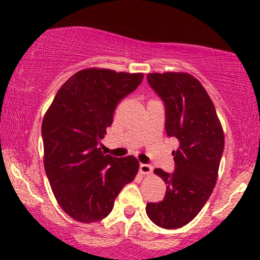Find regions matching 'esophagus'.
Here are the masks:
<instances>
[{
	"mask_svg": "<svg viewBox=\"0 0 260 260\" xmlns=\"http://www.w3.org/2000/svg\"><path fill=\"white\" fill-rule=\"evenodd\" d=\"M140 172L141 174H143V175H149V174L152 173V167L150 165H144V163H142L140 166Z\"/></svg>",
	"mask_w": 260,
	"mask_h": 260,
	"instance_id": "34e87169",
	"label": "esophagus"
}]
</instances>
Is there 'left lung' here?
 Returning a JSON list of instances; mask_svg holds the SVG:
<instances>
[{"label": "left lung", "mask_w": 260, "mask_h": 260, "mask_svg": "<svg viewBox=\"0 0 260 260\" xmlns=\"http://www.w3.org/2000/svg\"><path fill=\"white\" fill-rule=\"evenodd\" d=\"M148 83L165 103L166 131L179 140L173 151L175 169L154 173L166 182V197L148 202L155 225L175 230L190 222L211 197L218 177L225 137L214 104L200 81L189 73H149Z\"/></svg>", "instance_id": "8db88e82"}]
</instances>
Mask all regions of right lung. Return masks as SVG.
<instances>
[{"mask_svg": "<svg viewBox=\"0 0 260 260\" xmlns=\"http://www.w3.org/2000/svg\"><path fill=\"white\" fill-rule=\"evenodd\" d=\"M142 79L143 73L81 70L59 88L45 113L46 175L59 206L76 221L108 216L122 188L136 177V157L104 155L98 144L111 126L117 104Z\"/></svg>", "mask_w": 260, "mask_h": 260, "instance_id": "obj_1", "label": "right lung"}]
</instances>
